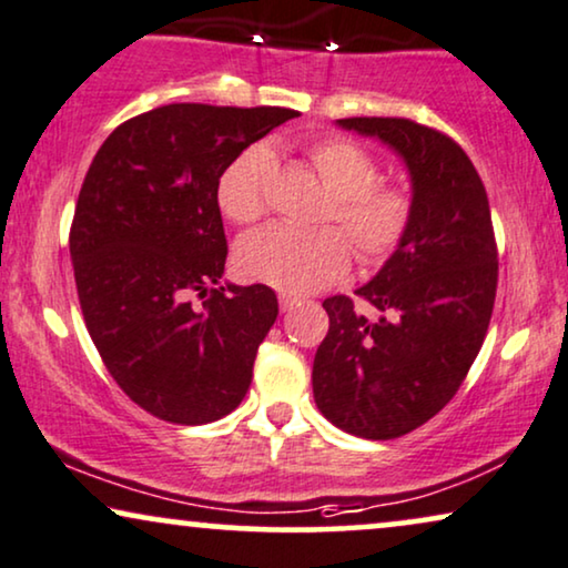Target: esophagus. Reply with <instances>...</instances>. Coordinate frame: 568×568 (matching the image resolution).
Masks as SVG:
<instances>
[{
    "label": "esophagus",
    "instance_id": "esophagus-1",
    "mask_svg": "<svg viewBox=\"0 0 568 568\" xmlns=\"http://www.w3.org/2000/svg\"><path fill=\"white\" fill-rule=\"evenodd\" d=\"M294 305H297V297H292V294H286V292L278 294V307H282L284 313H290Z\"/></svg>",
    "mask_w": 568,
    "mask_h": 568
}]
</instances>
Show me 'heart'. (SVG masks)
I'll return each instance as SVG.
<instances>
[{"mask_svg": "<svg viewBox=\"0 0 568 568\" xmlns=\"http://www.w3.org/2000/svg\"><path fill=\"white\" fill-rule=\"evenodd\" d=\"M311 164L328 193L336 221L365 266H378L396 253L412 224V195L402 185H378V164L365 149L344 138L313 143ZM274 153L266 145H250L224 169L216 185L219 209L234 224H255L268 209V176ZM334 226L294 230L274 224L240 240L237 271L245 278L276 286L290 294H307L334 284L349 268V242Z\"/></svg>", "mask_w": 568, "mask_h": 568, "instance_id": "b5f03b06", "label": "heart"}]
</instances>
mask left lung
<instances>
[{
    "instance_id": "obj_1",
    "label": "left lung",
    "mask_w": 568,
    "mask_h": 568,
    "mask_svg": "<svg viewBox=\"0 0 568 568\" xmlns=\"http://www.w3.org/2000/svg\"><path fill=\"white\" fill-rule=\"evenodd\" d=\"M338 128L378 138L412 182L407 237L357 294L323 302L328 334L315 352L313 396L336 428L399 438L452 402L488 334L498 250L483 180L459 143L402 116H349Z\"/></svg>"
}]
</instances>
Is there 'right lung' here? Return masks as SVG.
I'll return each instance as SVG.
<instances>
[{"label": "right lung", "mask_w": 568, "mask_h": 568, "mask_svg": "<svg viewBox=\"0 0 568 568\" xmlns=\"http://www.w3.org/2000/svg\"><path fill=\"white\" fill-rule=\"evenodd\" d=\"M294 116L169 104L120 124L93 156L70 230L80 311L116 386L153 417L205 425L245 399L278 302L266 284H219L216 185L250 143ZM193 291L206 297L201 308Z\"/></svg>", "instance_id": "obj_1"}]
</instances>
